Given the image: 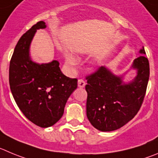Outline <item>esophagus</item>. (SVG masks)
Wrapping results in <instances>:
<instances>
[{"instance_id":"34e87169","label":"esophagus","mask_w":158,"mask_h":158,"mask_svg":"<svg viewBox=\"0 0 158 158\" xmlns=\"http://www.w3.org/2000/svg\"><path fill=\"white\" fill-rule=\"evenodd\" d=\"M85 85H86V82L83 80V79H79L78 80V86H79V88H83L84 86H85Z\"/></svg>"}]
</instances>
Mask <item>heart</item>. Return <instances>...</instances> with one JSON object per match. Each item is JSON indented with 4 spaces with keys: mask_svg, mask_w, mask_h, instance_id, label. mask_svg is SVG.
I'll return each mask as SVG.
<instances>
[{
    "mask_svg": "<svg viewBox=\"0 0 158 158\" xmlns=\"http://www.w3.org/2000/svg\"><path fill=\"white\" fill-rule=\"evenodd\" d=\"M66 61L70 65H74V64H76L77 63V59L76 58L75 56L72 55V54H69L66 57Z\"/></svg>",
    "mask_w": 158,
    "mask_h": 158,
    "instance_id": "heart-1",
    "label": "heart"
}]
</instances>
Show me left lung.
<instances>
[{
	"label": "left lung",
	"mask_w": 158,
	"mask_h": 158,
	"mask_svg": "<svg viewBox=\"0 0 158 158\" xmlns=\"http://www.w3.org/2000/svg\"><path fill=\"white\" fill-rule=\"evenodd\" d=\"M146 54L144 48L139 51ZM138 71L133 82L123 84L104 67L86 76V115L92 126L102 132L114 131L132 120L140 109L146 95L150 64L144 55L134 60Z\"/></svg>",
	"instance_id": "1"
}]
</instances>
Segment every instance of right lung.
Instances as JSON below:
<instances>
[{
    "label": "right lung",
    "mask_w": 158,
    "mask_h": 158,
    "mask_svg": "<svg viewBox=\"0 0 158 158\" xmlns=\"http://www.w3.org/2000/svg\"><path fill=\"white\" fill-rule=\"evenodd\" d=\"M45 27V23L40 21L22 36L9 66L10 89L18 107L30 122L41 128L53 126L62 117L78 81L64 76L58 61L38 64L31 61V40L36 29Z\"/></svg>",
    "instance_id": "1"
}]
</instances>
